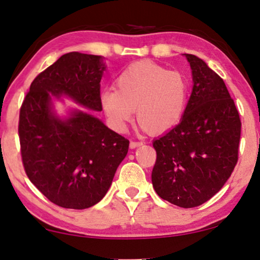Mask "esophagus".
<instances>
[{
  "label": "esophagus",
  "mask_w": 260,
  "mask_h": 260,
  "mask_svg": "<svg viewBox=\"0 0 260 260\" xmlns=\"http://www.w3.org/2000/svg\"><path fill=\"white\" fill-rule=\"evenodd\" d=\"M142 143H143V142H140V141H131L130 142V148H136V147H138V145H142Z\"/></svg>",
  "instance_id": "1"
}]
</instances>
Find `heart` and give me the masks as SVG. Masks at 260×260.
Segmentation results:
<instances>
[{
    "label": "heart",
    "instance_id": "b5f03b06",
    "mask_svg": "<svg viewBox=\"0 0 260 260\" xmlns=\"http://www.w3.org/2000/svg\"><path fill=\"white\" fill-rule=\"evenodd\" d=\"M188 78L150 61L126 67L116 79L115 88L101 93V104L109 122L122 131L136 109L138 123L151 134L173 129L183 118L189 99Z\"/></svg>",
    "mask_w": 260,
    "mask_h": 260
}]
</instances>
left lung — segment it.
Segmentation results:
<instances>
[{
  "label": "left lung",
  "mask_w": 260,
  "mask_h": 260,
  "mask_svg": "<svg viewBox=\"0 0 260 260\" xmlns=\"http://www.w3.org/2000/svg\"><path fill=\"white\" fill-rule=\"evenodd\" d=\"M186 58L193 91L181 122L152 143L151 181L163 200L193 208L214 197L233 173L241 122L221 78L198 56Z\"/></svg>",
  "instance_id": "obj_1"
}]
</instances>
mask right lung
<instances>
[{
  "mask_svg": "<svg viewBox=\"0 0 260 260\" xmlns=\"http://www.w3.org/2000/svg\"><path fill=\"white\" fill-rule=\"evenodd\" d=\"M102 56L71 52L38 74L19 117L22 165L30 182L56 206L84 209L102 200L129 149V140L90 113L66 120L51 111V97L67 94L102 111Z\"/></svg>",
  "mask_w": 260,
  "mask_h": 260,
  "instance_id": "add662e5",
  "label": "right lung"
}]
</instances>
